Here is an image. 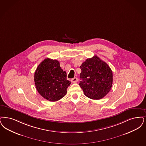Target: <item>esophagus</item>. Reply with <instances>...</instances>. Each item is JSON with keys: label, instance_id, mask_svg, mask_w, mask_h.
<instances>
[{"label": "esophagus", "instance_id": "34e87169", "mask_svg": "<svg viewBox=\"0 0 146 146\" xmlns=\"http://www.w3.org/2000/svg\"><path fill=\"white\" fill-rule=\"evenodd\" d=\"M78 78H76V77H74V78H72L71 80H70V81L72 82H73V83H76V82H78Z\"/></svg>", "mask_w": 146, "mask_h": 146}]
</instances>
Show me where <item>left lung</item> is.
I'll list each match as a JSON object with an SVG mask.
<instances>
[{
	"label": "left lung",
	"instance_id": "8db88e82",
	"mask_svg": "<svg viewBox=\"0 0 146 146\" xmlns=\"http://www.w3.org/2000/svg\"><path fill=\"white\" fill-rule=\"evenodd\" d=\"M80 68L82 72L79 85L86 96L98 100L109 92L113 82V74L106 62L95 55L86 59Z\"/></svg>",
	"mask_w": 146,
	"mask_h": 146
}]
</instances>
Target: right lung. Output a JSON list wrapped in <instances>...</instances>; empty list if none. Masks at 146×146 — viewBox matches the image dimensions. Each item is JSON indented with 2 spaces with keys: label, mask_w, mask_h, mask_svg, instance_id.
Masks as SVG:
<instances>
[{
  "label": "right lung",
  "mask_w": 146,
  "mask_h": 146,
  "mask_svg": "<svg viewBox=\"0 0 146 146\" xmlns=\"http://www.w3.org/2000/svg\"><path fill=\"white\" fill-rule=\"evenodd\" d=\"M65 71L56 60L44 59L37 67L34 82L38 92L44 98L56 102L63 98L70 82L67 80Z\"/></svg>",
  "instance_id": "add662e5"
}]
</instances>
